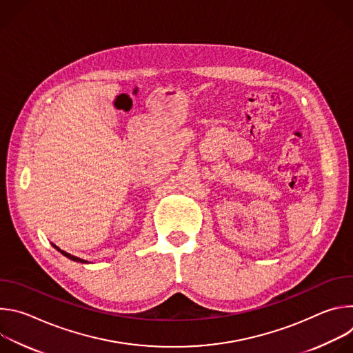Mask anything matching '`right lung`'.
Segmentation results:
<instances>
[{
    "mask_svg": "<svg viewBox=\"0 0 353 353\" xmlns=\"http://www.w3.org/2000/svg\"><path fill=\"white\" fill-rule=\"evenodd\" d=\"M53 245H54V248H57V250L60 251V253H61V254H64V256H65V257H68L70 260H72V261H78V263H86L85 260H81V259H78V257H75V256H72V254H70V253H65V251H64V250H60V248H59V247H57L56 244H53Z\"/></svg>",
    "mask_w": 353,
    "mask_h": 353,
    "instance_id": "obj_1",
    "label": "right lung"
}]
</instances>
